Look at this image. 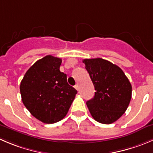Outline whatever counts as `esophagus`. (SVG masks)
Returning <instances> with one entry per match:
<instances>
[{
  "label": "esophagus",
  "mask_w": 153,
  "mask_h": 153,
  "mask_svg": "<svg viewBox=\"0 0 153 153\" xmlns=\"http://www.w3.org/2000/svg\"><path fill=\"white\" fill-rule=\"evenodd\" d=\"M75 88L77 90H78V89H79V88H78V84H76V85H75Z\"/></svg>",
  "instance_id": "obj_1"
}]
</instances>
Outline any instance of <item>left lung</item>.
<instances>
[{
	"mask_svg": "<svg viewBox=\"0 0 153 153\" xmlns=\"http://www.w3.org/2000/svg\"><path fill=\"white\" fill-rule=\"evenodd\" d=\"M83 63L95 87L94 97L87 105L95 120L111 124L121 117L131 99V85L118 66L102 58L84 59Z\"/></svg>",
	"mask_w": 153,
	"mask_h": 153,
	"instance_id": "left-lung-1",
	"label": "left lung"
}]
</instances>
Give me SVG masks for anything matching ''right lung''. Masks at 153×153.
Segmentation results:
<instances>
[{
	"label": "right lung",
	"mask_w": 153,
	"mask_h": 153,
	"mask_svg": "<svg viewBox=\"0 0 153 153\" xmlns=\"http://www.w3.org/2000/svg\"><path fill=\"white\" fill-rule=\"evenodd\" d=\"M62 60L47 55L25 73L20 84L22 100L37 120L55 123L66 117L78 91L60 71Z\"/></svg>",
	"instance_id": "obj_1"
}]
</instances>
